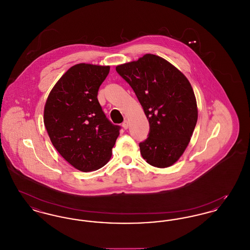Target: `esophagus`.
Segmentation results:
<instances>
[{
	"mask_svg": "<svg viewBox=\"0 0 250 250\" xmlns=\"http://www.w3.org/2000/svg\"><path fill=\"white\" fill-rule=\"evenodd\" d=\"M122 125H123V127H124L125 129H127V128H128V125H129V122H128L127 120H125V121L123 122Z\"/></svg>",
	"mask_w": 250,
	"mask_h": 250,
	"instance_id": "34e87169",
	"label": "esophagus"
}]
</instances>
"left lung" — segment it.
I'll list each match as a JSON object with an SVG mask.
<instances>
[{"label": "left lung", "instance_id": "obj_1", "mask_svg": "<svg viewBox=\"0 0 250 250\" xmlns=\"http://www.w3.org/2000/svg\"><path fill=\"white\" fill-rule=\"evenodd\" d=\"M116 71L130 85L149 121L148 138L140 143L143 158L157 167L173 165L190 142L198 120L190 83L170 62L154 54L120 64Z\"/></svg>", "mask_w": 250, "mask_h": 250}]
</instances>
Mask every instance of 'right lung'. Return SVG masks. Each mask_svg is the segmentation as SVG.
I'll return each mask as SVG.
<instances>
[{"instance_id":"obj_1","label":"right lung","mask_w":250,"mask_h":250,"mask_svg":"<svg viewBox=\"0 0 250 250\" xmlns=\"http://www.w3.org/2000/svg\"><path fill=\"white\" fill-rule=\"evenodd\" d=\"M109 66L75 64L50 91L44 108V124L55 149L81 171L105 166L120 134L107 119L97 94Z\"/></svg>"}]
</instances>
